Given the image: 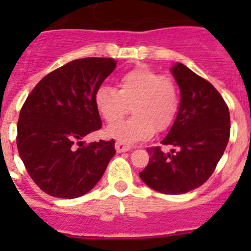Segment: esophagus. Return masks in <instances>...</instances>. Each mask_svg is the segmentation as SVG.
Wrapping results in <instances>:
<instances>
[{
    "label": "esophagus",
    "mask_w": 251,
    "mask_h": 251,
    "mask_svg": "<svg viewBox=\"0 0 251 251\" xmlns=\"http://www.w3.org/2000/svg\"><path fill=\"white\" fill-rule=\"evenodd\" d=\"M130 148L132 147H130L129 145H126L123 142H117V143H115V150H117L118 153L128 152V151H130Z\"/></svg>",
    "instance_id": "1"
}]
</instances>
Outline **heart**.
<instances>
[{"label": "heart", "mask_w": 251, "mask_h": 251, "mask_svg": "<svg viewBox=\"0 0 251 251\" xmlns=\"http://www.w3.org/2000/svg\"><path fill=\"white\" fill-rule=\"evenodd\" d=\"M95 105L109 124L121 121L130 106L132 118L108 127L106 134L134 143L150 138L154 128L163 130L170 127L178 109V92L171 77L139 66L119 77L118 90L101 85L95 93Z\"/></svg>", "instance_id": "obj_1"}]
</instances>
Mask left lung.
I'll return each instance as SVG.
<instances>
[{
  "label": "left lung",
  "mask_w": 251,
  "mask_h": 251,
  "mask_svg": "<svg viewBox=\"0 0 251 251\" xmlns=\"http://www.w3.org/2000/svg\"><path fill=\"white\" fill-rule=\"evenodd\" d=\"M171 73L181 99L176 119L161 143L178 152L148 148L150 162L139 177L154 191L179 195L200 187L212 175L229 142L230 113L214 86L187 66L176 63Z\"/></svg>",
  "instance_id": "8db88e82"
}]
</instances>
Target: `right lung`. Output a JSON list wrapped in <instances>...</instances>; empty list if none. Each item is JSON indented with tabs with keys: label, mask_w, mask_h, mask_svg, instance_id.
<instances>
[{
	"label": "right lung",
	"mask_w": 251,
	"mask_h": 251,
	"mask_svg": "<svg viewBox=\"0 0 251 251\" xmlns=\"http://www.w3.org/2000/svg\"><path fill=\"white\" fill-rule=\"evenodd\" d=\"M117 64L109 57L73 60L43 77L20 112L17 150L44 192L76 199L98 183L115 154L113 141L83 138L101 128L95 93Z\"/></svg>",
	"instance_id": "right-lung-1"
}]
</instances>
